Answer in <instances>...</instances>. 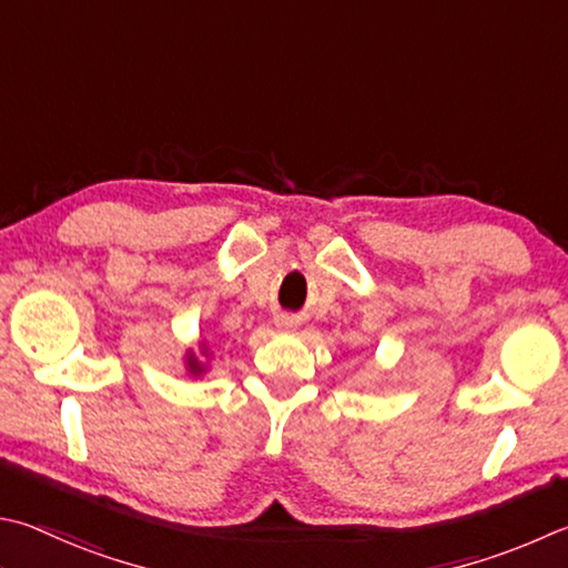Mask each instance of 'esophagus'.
I'll list each match as a JSON object with an SVG mask.
<instances>
[{
	"label": "esophagus",
	"instance_id": "esophagus-1",
	"mask_svg": "<svg viewBox=\"0 0 568 568\" xmlns=\"http://www.w3.org/2000/svg\"><path fill=\"white\" fill-rule=\"evenodd\" d=\"M281 325H285V327H291V323H287V320H283V323Z\"/></svg>",
	"mask_w": 568,
	"mask_h": 568
}]
</instances>
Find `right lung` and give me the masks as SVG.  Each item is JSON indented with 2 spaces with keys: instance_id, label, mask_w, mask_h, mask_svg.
<instances>
[{
  "instance_id": "right-lung-1",
  "label": "right lung",
  "mask_w": 568,
  "mask_h": 568,
  "mask_svg": "<svg viewBox=\"0 0 568 568\" xmlns=\"http://www.w3.org/2000/svg\"><path fill=\"white\" fill-rule=\"evenodd\" d=\"M189 367H191V373H193V375H199V373H203V365H201V363H199V359H195L193 355L189 357Z\"/></svg>"
}]
</instances>
